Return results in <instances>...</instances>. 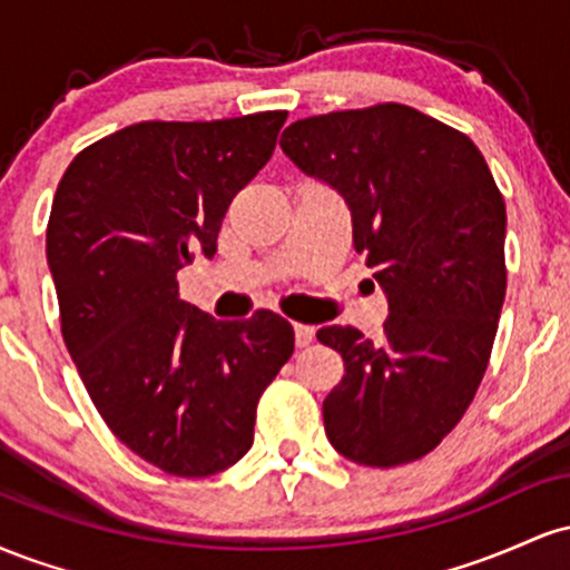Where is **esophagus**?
Here are the masks:
<instances>
[{
  "label": "esophagus",
  "mask_w": 570,
  "mask_h": 570,
  "mask_svg": "<svg viewBox=\"0 0 570 570\" xmlns=\"http://www.w3.org/2000/svg\"><path fill=\"white\" fill-rule=\"evenodd\" d=\"M313 337H316V330L307 324H294V340H297L299 348H307V345L313 343Z\"/></svg>",
  "instance_id": "1"
}]
</instances>
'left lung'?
<instances>
[{
	"label": "left lung",
	"mask_w": 570,
	"mask_h": 570,
	"mask_svg": "<svg viewBox=\"0 0 570 570\" xmlns=\"http://www.w3.org/2000/svg\"><path fill=\"white\" fill-rule=\"evenodd\" d=\"M281 149L351 208L353 246L389 297L383 340L324 326L345 375L324 399L332 448L375 469L417 461L458 426L485 375L507 294V206L461 130L375 104L305 117Z\"/></svg>",
	"instance_id": "1"
}]
</instances>
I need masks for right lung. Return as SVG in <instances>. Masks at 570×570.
<instances>
[{
    "instance_id": "1",
    "label": "right lung",
    "mask_w": 570,
    "mask_h": 570,
    "mask_svg": "<svg viewBox=\"0 0 570 570\" xmlns=\"http://www.w3.org/2000/svg\"><path fill=\"white\" fill-rule=\"evenodd\" d=\"M286 112L147 120L85 147L58 181L48 265L61 335L109 431L174 476L230 469L294 351L273 311L219 322L176 273L214 257L227 206L276 149Z\"/></svg>"
}]
</instances>
